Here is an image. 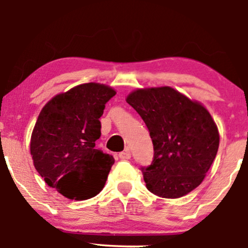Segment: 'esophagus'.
Listing matches in <instances>:
<instances>
[{
	"label": "esophagus",
	"instance_id": "obj_1",
	"mask_svg": "<svg viewBox=\"0 0 248 248\" xmlns=\"http://www.w3.org/2000/svg\"><path fill=\"white\" fill-rule=\"evenodd\" d=\"M119 158H120V160H124V161L129 160V158H130L129 149H124V152H121L120 154H119Z\"/></svg>",
	"mask_w": 248,
	"mask_h": 248
}]
</instances>
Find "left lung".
I'll list each match as a JSON object with an SVG mask.
<instances>
[{"instance_id": "left-lung-1", "label": "left lung", "mask_w": 248, "mask_h": 248, "mask_svg": "<svg viewBox=\"0 0 248 248\" xmlns=\"http://www.w3.org/2000/svg\"><path fill=\"white\" fill-rule=\"evenodd\" d=\"M127 102L140 114L153 141L152 164L141 168L147 189L163 198L196 189L219 147L218 128L206 108L168 86L136 90Z\"/></svg>"}]
</instances>
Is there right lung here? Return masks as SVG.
<instances>
[{"instance_id":"add662e5","label":"right lung","mask_w":248,"mask_h":248,"mask_svg":"<svg viewBox=\"0 0 248 248\" xmlns=\"http://www.w3.org/2000/svg\"><path fill=\"white\" fill-rule=\"evenodd\" d=\"M115 95L112 87L88 82L53 96L43 107L30 142L33 166L47 186L75 201L101 191L114 158L95 148L99 119Z\"/></svg>"}]
</instances>
